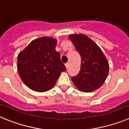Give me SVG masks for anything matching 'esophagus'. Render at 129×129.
Masks as SVG:
<instances>
[{"label": "esophagus", "instance_id": "34e87169", "mask_svg": "<svg viewBox=\"0 0 129 129\" xmlns=\"http://www.w3.org/2000/svg\"><path fill=\"white\" fill-rule=\"evenodd\" d=\"M65 66H66V68H67V67H69V63H66V64H65Z\"/></svg>", "mask_w": 129, "mask_h": 129}]
</instances>
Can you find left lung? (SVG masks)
I'll return each mask as SVG.
<instances>
[{
  "mask_svg": "<svg viewBox=\"0 0 129 129\" xmlns=\"http://www.w3.org/2000/svg\"><path fill=\"white\" fill-rule=\"evenodd\" d=\"M69 39L81 56L80 71L71 77L82 92H92L102 86L109 74V62L102 49L87 36L70 35Z\"/></svg>",
  "mask_w": 129,
  "mask_h": 129,
  "instance_id": "1",
  "label": "left lung"
}]
</instances>
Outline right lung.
<instances>
[{
  "label": "right lung",
  "instance_id": "obj_1",
  "mask_svg": "<svg viewBox=\"0 0 129 129\" xmlns=\"http://www.w3.org/2000/svg\"><path fill=\"white\" fill-rule=\"evenodd\" d=\"M56 40L41 37L30 43L18 54L17 69L19 76L29 89L46 92L56 83L62 72L66 70L56 51Z\"/></svg>",
  "mask_w": 129,
  "mask_h": 129
}]
</instances>
